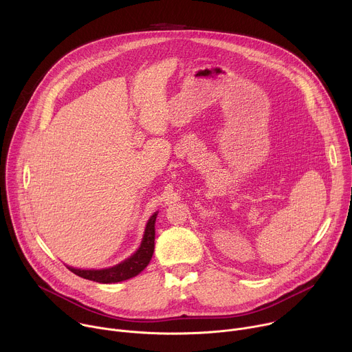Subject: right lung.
Segmentation results:
<instances>
[{
  "label": "right lung",
  "mask_w": 352,
  "mask_h": 352,
  "mask_svg": "<svg viewBox=\"0 0 352 352\" xmlns=\"http://www.w3.org/2000/svg\"><path fill=\"white\" fill-rule=\"evenodd\" d=\"M156 217H157V213H155L152 217L148 219L142 243L136 252L131 258L118 263L117 266H113L109 269H100V270H82V269H75V267H69V266H67V267L72 273H75L76 276H79L82 278L91 280L96 283H103V284L118 283V281H124V280L138 276L148 265L150 259H152V256H153Z\"/></svg>",
  "instance_id": "right-lung-1"
}]
</instances>
